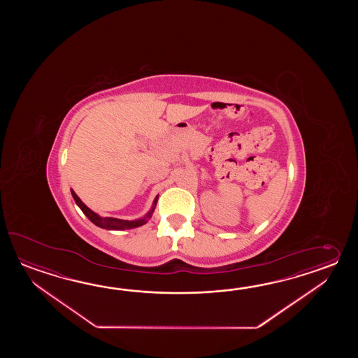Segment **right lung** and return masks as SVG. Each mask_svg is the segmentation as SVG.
I'll list each match as a JSON object with an SVG mask.
<instances>
[{"label": "right lung", "mask_w": 358, "mask_h": 358, "mask_svg": "<svg viewBox=\"0 0 358 358\" xmlns=\"http://www.w3.org/2000/svg\"><path fill=\"white\" fill-rule=\"evenodd\" d=\"M71 196L74 198L76 205L79 206V208L83 211L84 215H85L94 225H97L99 228L107 229V230H124V229H134L145 225V222L148 221V219L152 216L155 207H156V203H157V199H159V196L155 198L152 208H151L150 213L145 215V217L137 219V220L129 221L122 220V219H115V217H101L99 215L93 213L91 208H88L87 206L84 205L83 202H82V199L76 196V192L73 189H71Z\"/></svg>", "instance_id": "right-lung-1"}]
</instances>
